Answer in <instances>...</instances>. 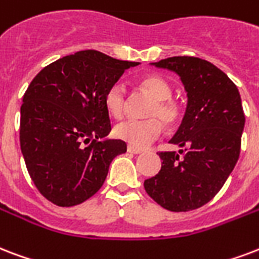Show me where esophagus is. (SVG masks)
Instances as JSON below:
<instances>
[{
  "label": "esophagus",
  "mask_w": 259,
  "mask_h": 259,
  "mask_svg": "<svg viewBox=\"0 0 259 259\" xmlns=\"http://www.w3.org/2000/svg\"><path fill=\"white\" fill-rule=\"evenodd\" d=\"M127 152H129V153H132V155H140V153H143V149H138V148H134V147H132V145H129V147H127Z\"/></svg>",
  "instance_id": "34e87169"
}]
</instances>
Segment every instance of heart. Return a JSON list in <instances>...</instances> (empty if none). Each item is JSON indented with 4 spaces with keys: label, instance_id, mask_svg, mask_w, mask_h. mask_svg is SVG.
I'll return each mask as SVG.
<instances>
[{
    "label": "heart",
    "instance_id": "heart-1",
    "mask_svg": "<svg viewBox=\"0 0 259 259\" xmlns=\"http://www.w3.org/2000/svg\"><path fill=\"white\" fill-rule=\"evenodd\" d=\"M141 87L155 98L148 110V119H127L119 122L114 127L116 138L125 141L134 148H147L155 143L163 133V120L167 125H174L179 119V107L169 100L172 90L164 78L148 76L141 81ZM104 104L107 111L115 118L125 115L127 107V95L122 82L112 84L106 92Z\"/></svg>",
    "mask_w": 259,
    "mask_h": 259
}]
</instances>
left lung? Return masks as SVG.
<instances>
[{"label": "left lung", "mask_w": 259, "mask_h": 259, "mask_svg": "<svg viewBox=\"0 0 259 259\" xmlns=\"http://www.w3.org/2000/svg\"><path fill=\"white\" fill-rule=\"evenodd\" d=\"M151 65L177 73L187 94V107L169 140L185 149L160 152L161 169L144 187L167 210L187 212L212 200L239 159L242 99L226 73L205 59L171 57Z\"/></svg>", "instance_id": "8db88e82"}]
</instances>
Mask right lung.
<instances>
[{"mask_svg":"<svg viewBox=\"0 0 259 259\" xmlns=\"http://www.w3.org/2000/svg\"><path fill=\"white\" fill-rule=\"evenodd\" d=\"M138 64L77 51L47 65L27 88L20 147L32 182L53 204L74 206L91 198L103 186L111 161L126 152L125 141L107 138L111 123L104 96Z\"/></svg>","mask_w":259,"mask_h":259,"instance_id":"add662e5","label":"right lung"}]
</instances>
